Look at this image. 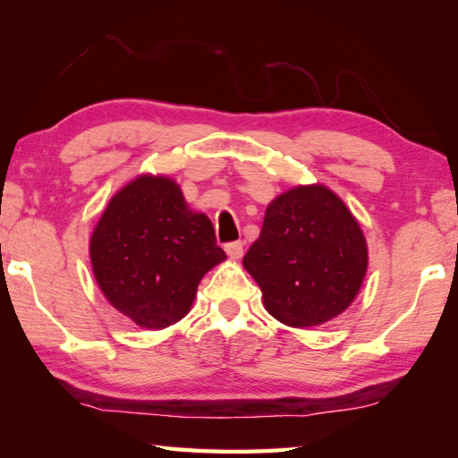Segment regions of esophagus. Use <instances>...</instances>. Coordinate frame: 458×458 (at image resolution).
I'll return each mask as SVG.
<instances>
[{"label": "esophagus", "instance_id": "1", "mask_svg": "<svg viewBox=\"0 0 458 458\" xmlns=\"http://www.w3.org/2000/svg\"><path fill=\"white\" fill-rule=\"evenodd\" d=\"M224 250H226V254L230 259H234V260H238V259H242V254H244V244L240 242H228L226 246H224Z\"/></svg>", "mask_w": 458, "mask_h": 458}]
</instances>
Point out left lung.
Instances as JSON below:
<instances>
[{"label":"left lung","instance_id":"1","mask_svg":"<svg viewBox=\"0 0 458 458\" xmlns=\"http://www.w3.org/2000/svg\"><path fill=\"white\" fill-rule=\"evenodd\" d=\"M267 311L289 327H315L345 311L368 270L366 236L350 208L321 183L270 201L242 259Z\"/></svg>","mask_w":458,"mask_h":458}]
</instances>
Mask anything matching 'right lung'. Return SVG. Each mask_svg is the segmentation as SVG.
Masks as SVG:
<instances>
[{
	"label": "right lung",
	"instance_id": "obj_1",
	"mask_svg": "<svg viewBox=\"0 0 458 458\" xmlns=\"http://www.w3.org/2000/svg\"><path fill=\"white\" fill-rule=\"evenodd\" d=\"M89 250L108 303L143 329L183 319L201 276L226 260L210 218L190 210L172 177L151 174L114 193Z\"/></svg>",
	"mask_w": 458,
	"mask_h": 458
}]
</instances>
